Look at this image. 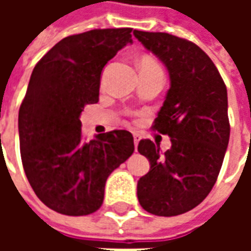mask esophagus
<instances>
[{"instance_id":"1","label":"esophagus","mask_w":251,"mask_h":251,"mask_svg":"<svg viewBox=\"0 0 251 251\" xmlns=\"http://www.w3.org/2000/svg\"><path fill=\"white\" fill-rule=\"evenodd\" d=\"M133 138H134V147H136L137 149V145H138V142H140V140H141V134H140V133H137V131H134V133H133Z\"/></svg>"}]
</instances>
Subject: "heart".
<instances>
[{"instance_id": "1", "label": "heart", "mask_w": 251, "mask_h": 251, "mask_svg": "<svg viewBox=\"0 0 251 251\" xmlns=\"http://www.w3.org/2000/svg\"><path fill=\"white\" fill-rule=\"evenodd\" d=\"M141 68H158V70H161L157 63L154 62L153 59H151V57H142L141 62H140V70Z\"/></svg>"}]
</instances>
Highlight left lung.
Instances as JSON below:
<instances>
[{
  "label": "left lung",
  "mask_w": 251,
  "mask_h": 251,
  "mask_svg": "<svg viewBox=\"0 0 251 251\" xmlns=\"http://www.w3.org/2000/svg\"><path fill=\"white\" fill-rule=\"evenodd\" d=\"M133 35L165 64L171 79L152 129L168 134L172 147L161 153L151 140L140 141L151 169L138 180L137 196L153 215H180L205 199L222 168L230 138L226 84L192 41L163 32Z\"/></svg>",
  "instance_id": "obj_1"
}]
</instances>
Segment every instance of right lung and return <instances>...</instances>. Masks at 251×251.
I'll use <instances>...</instances> for the list:
<instances>
[{
    "mask_svg": "<svg viewBox=\"0 0 251 251\" xmlns=\"http://www.w3.org/2000/svg\"><path fill=\"white\" fill-rule=\"evenodd\" d=\"M131 28L93 29L64 37L41 57L19 111L20 152L37 198L70 216L93 214L103 203L110 174L134 152L130 131L86 141L79 117L99 100L106 63L131 43Z\"/></svg>",
    "mask_w": 251,
    "mask_h": 251,
    "instance_id": "obj_1",
    "label": "right lung"
}]
</instances>
